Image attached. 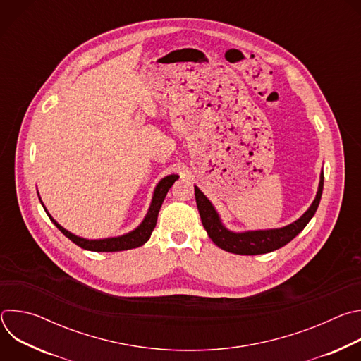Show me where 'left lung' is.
Masks as SVG:
<instances>
[{
	"mask_svg": "<svg viewBox=\"0 0 361 361\" xmlns=\"http://www.w3.org/2000/svg\"><path fill=\"white\" fill-rule=\"evenodd\" d=\"M323 184H324V174L322 171L319 190L314 201L312 202L310 207H308V210L294 223L281 228L255 230V231H244V233H234L226 228L212 201L202 194V191L197 185H194V194H195V202L201 217V223L205 231H207L209 237L213 240V243L228 252H234L240 255H255V254H266L286 245L308 224V221L313 219V216L317 212L322 194H323Z\"/></svg>",
	"mask_w": 361,
	"mask_h": 361,
	"instance_id": "1",
	"label": "left lung"
}]
</instances>
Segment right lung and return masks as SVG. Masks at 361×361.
<instances>
[{
    "instance_id": "1",
    "label": "right lung",
    "mask_w": 361,
    "mask_h": 361,
    "mask_svg": "<svg viewBox=\"0 0 361 361\" xmlns=\"http://www.w3.org/2000/svg\"><path fill=\"white\" fill-rule=\"evenodd\" d=\"M178 178L177 174H171V176H167L164 177L156 187V190H154V194H152V200H151V204H149V209L147 212V216L144 217L142 223L133 231L127 233V234H123V235H118V237H110V238H101V240H87V238H82V237H78L73 233H70L68 230H66L63 226H60L53 217L49 216V213L47 212V209L42 207L45 210V213L48 214L49 220L53 221L56 224V227L67 237L70 238L73 243H75L78 247L84 248V250H90V251H102V252H110V251H123V250H131V248H137L142 244H145L149 237H151V233L154 230V227H156L157 224V217H159V212H160V207L161 204L169 192V190L171 188V185L174 184V181Z\"/></svg>"
}]
</instances>
